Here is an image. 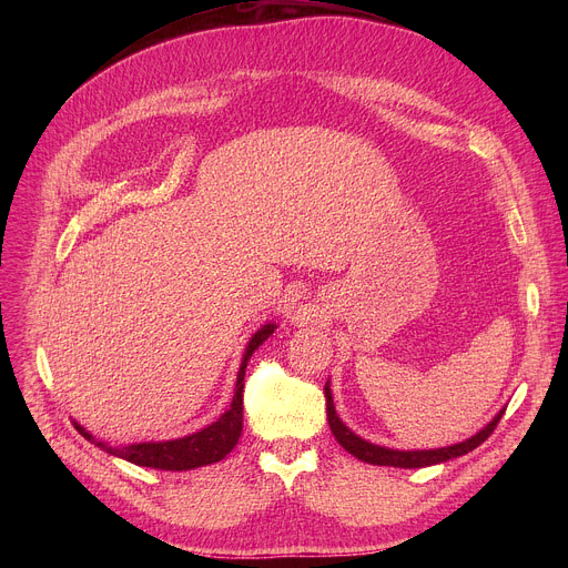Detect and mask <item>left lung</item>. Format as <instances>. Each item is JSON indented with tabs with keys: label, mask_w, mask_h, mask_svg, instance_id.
<instances>
[{
	"label": "left lung",
	"mask_w": 568,
	"mask_h": 568,
	"mask_svg": "<svg viewBox=\"0 0 568 568\" xmlns=\"http://www.w3.org/2000/svg\"><path fill=\"white\" fill-rule=\"evenodd\" d=\"M326 412H328V425L333 429V436L337 438V443L348 452L353 454L355 458L364 460V463H371V465H388V467H404V469H412V467H427V465H436V463H445L449 458H456V456H463L471 449H476L483 440H488V436L497 429L501 416H504V409L495 416L493 423L485 425L476 436L463 440V443H456V445H449V447H440V449H416V452H399V449H388V447H379V445H373L364 438H359L357 434H353L337 416L335 412V404H333V393H331V386L326 384Z\"/></svg>",
	"instance_id": "8db88e82"
}]
</instances>
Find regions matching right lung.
<instances>
[{
	"label": "right lung",
	"mask_w": 568,
	"mask_h": 568,
	"mask_svg": "<svg viewBox=\"0 0 568 568\" xmlns=\"http://www.w3.org/2000/svg\"><path fill=\"white\" fill-rule=\"evenodd\" d=\"M276 331V323H267L263 326L247 344L245 355H242V364L237 371L235 379V393L231 399V407L209 427L184 436L175 440H164V443H139V445H128V447H112L108 443L94 440L90 432H85L78 423L73 427L78 429L80 436H85L90 443L97 447L105 449L112 456H119L123 460H130L141 467H154V469H169V471H184V469H195L202 465H211L222 460L237 443L242 434V388H245V368L254 351Z\"/></svg>",
	"instance_id": "add662e5"
}]
</instances>
